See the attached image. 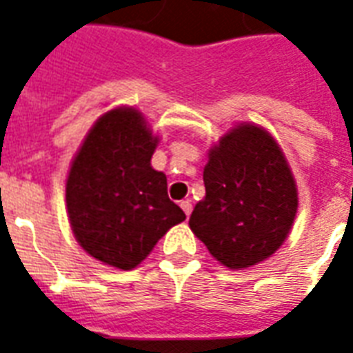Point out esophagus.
<instances>
[{
    "instance_id": "esophagus-1",
    "label": "esophagus",
    "mask_w": 353,
    "mask_h": 353,
    "mask_svg": "<svg viewBox=\"0 0 353 353\" xmlns=\"http://www.w3.org/2000/svg\"><path fill=\"white\" fill-rule=\"evenodd\" d=\"M180 207H182V210H184V214L190 218V214H192V201L184 199V201H180Z\"/></svg>"
}]
</instances>
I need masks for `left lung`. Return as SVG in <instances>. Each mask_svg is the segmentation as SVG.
Here are the masks:
<instances>
[{"label": "left lung", "mask_w": 353, "mask_h": 353, "mask_svg": "<svg viewBox=\"0 0 353 353\" xmlns=\"http://www.w3.org/2000/svg\"><path fill=\"white\" fill-rule=\"evenodd\" d=\"M205 199L190 228L230 269L250 267L279 250L297 212V188L284 154L267 131L239 125L208 154Z\"/></svg>", "instance_id": "8db88e82"}]
</instances>
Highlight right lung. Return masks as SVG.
Returning <instances> with one entry per match:
<instances>
[{
    "mask_svg": "<svg viewBox=\"0 0 353 353\" xmlns=\"http://www.w3.org/2000/svg\"><path fill=\"white\" fill-rule=\"evenodd\" d=\"M156 143L137 110L114 109L95 122L69 171L65 201L77 241L123 271L186 220L167 195L165 174L150 165Z\"/></svg>",
    "mask_w": 353,
    "mask_h": 353,
    "instance_id": "obj_1",
    "label": "right lung"
}]
</instances>
